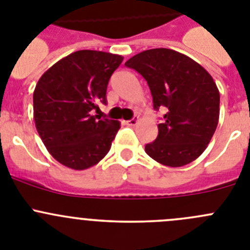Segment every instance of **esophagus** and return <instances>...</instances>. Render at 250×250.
<instances>
[{"mask_svg":"<svg viewBox=\"0 0 250 250\" xmlns=\"http://www.w3.org/2000/svg\"><path fill=\"white\" fill-rule=\"evenodd\" d=\"M139 123V118H132L131 120H127L126 124L129 125V126H135L136 124Z\"/></svg>","mask_w":250,"mask_h":250,"instance_id":"obj_1","label":"esophagus"}]
</instances>
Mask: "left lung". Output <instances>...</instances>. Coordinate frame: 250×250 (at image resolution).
I'll use <instances>...</instances> for the list:
<instances>
[{
	"label": "left lung",
	"instance_id": "left-lung-1",
	"mask_svg": "<svg viewBox=\"0 0 250 250\" xmlns=\"http://www.w3.org/2000/svg\"><path fill=\"white\" fill-rule=\"evenodd\" d=\"M147 81L154 109H164L158 138L145 145L150 158L171 167L199 158L219 121V90L203 66L170 48H151L127 60Z\"/></svg>",
	"mask_w": 250,
	"mask_h": 250
}]
</instances>
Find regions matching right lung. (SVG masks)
<instances>
[{
	"label": "right lung",
	"mask_w": 250,
	"mask_h": 250,
	"mask_svg": "<svg viewBox=\"0 0 250 250\" xmlns=\"http://www.w3.org/2000/svg\"><path fill=\"white\" fill-rule=\"evenodd\" d=\"M120 55L81 50L57 61L34 91V119L40 138L59 163L74 170L96 165L109 152L120 123L91 114L106 104L110 77Z\"/></svg>",
	"instance_id": "1"
}]
</instances>
